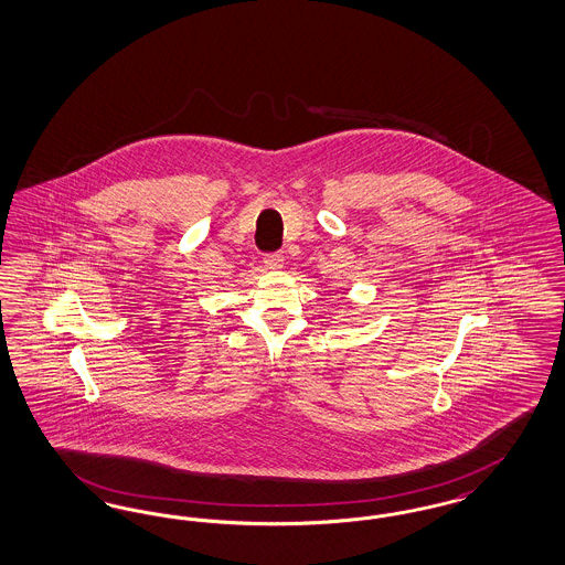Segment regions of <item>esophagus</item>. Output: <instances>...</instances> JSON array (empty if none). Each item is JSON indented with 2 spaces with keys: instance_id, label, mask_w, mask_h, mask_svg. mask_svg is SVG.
<instances>
[{
  "instance_id": "esophagus-1",
  "label": "esophagus",
  "mask_w": 565,
  "mask_h": 565,
  "mask_svg": "<svg viewBox=\"0 0 565 565\" xmlns=\"http://www.w3.org/2000/svg\"><path fill=\"white\" fill-rule=\"evenodd\" d=\"M263 263H265V267H267V269L277 271V269H281V267H284V254H279V252H275V254H265Z\"/></svg>"
}]
</instances>
